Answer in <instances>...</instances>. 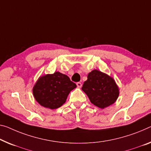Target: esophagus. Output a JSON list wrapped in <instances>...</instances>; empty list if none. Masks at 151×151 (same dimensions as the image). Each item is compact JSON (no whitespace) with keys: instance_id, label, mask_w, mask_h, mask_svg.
Segmentation results:
<instances>
[{"instance_id":"34e87169","label":"esophagus","mask_w":151,"mask_h":151,"mask_svg":"<svg viewBox=\"0 0 151 151\" xmlns=\"http://www.w3.org/2000/svg\"><path fill=\"white\" fill-rule=\"evenodd\" d=\"M76 85H77V86H78V88H81V87H82V83L80 82H78L76 83Z\"/></svg>"}]
</instances>
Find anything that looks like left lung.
Masks as SVG:
<instances>
[{"mask_svg":"<svg viewBox=\"0 0 151 151\" xmlns=\"http://www.w3.org/2000/svg\"><path fill=\"white\" fill-rule=\"evenodd\" d=\"M82 89L90 102L101 109L114 103L119 96V88L115 80L96 69L88 73Z\"/></svg>","mask_w":151,"mask_h":151,"instance_id":"1","label":"left lung"}]
</instances>
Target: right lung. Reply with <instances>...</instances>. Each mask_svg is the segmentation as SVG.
Segmentation results:
<instances>
[{"instance_id": "1", "label": "right lung", "mask_w": 151, "mask_h": 151, "mask_svg": "<svg viewBox=\"0 0 151 151\" xmlns=\"http://www.w3.org/2000/svg\"><path fill=\"white\" fill-rule=\"evenodd\" d=\"M76 87L68 76L55 72L39 78L34 86L33 94L40 105L55 109L65 103L69 92Z\"/></svg>"}]
</instances>
